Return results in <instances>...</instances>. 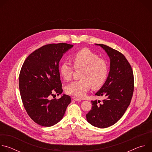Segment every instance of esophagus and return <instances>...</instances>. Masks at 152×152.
<instances>
[{"label": "esophagus", "mask_w": 152, "mask_h": 152, "mask_svg": "<svg viewBox=\"0 0 152 152\" xmlns=\"http://www.w3.org/2000/svg\"><path fill=\"white\" fill-rule=\"evenodd\" d=\"M72 99H73V100H76V101H77V102H80V101H81V99H79V98H77V97H73Z\"/></svg>", "instance_id": "esophagus-1"}]
</instances>
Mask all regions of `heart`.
<instances>
[{
  "label": "heart",
  "instance_id": "1",
  "mask_svg": "<svg viewBox=\"0 0 152 152\" xmlns=\"http://www.w3.org/2000/svg\"><path fill=\"white\" fill-rule=\"evenodd\" d=\"M72 59L75 69H82L80 79L73 81L66 86L67 93L78 97L85 96L93 86L98 88L105 83L108 73L109 65L103 58L88 49H81L75 53ZM74 68L67 61H63L59 66V73L65 80L72 79Z\"/></svg>",
  "mask_w": 152,
  "mask_h": 152
}]
</instances>
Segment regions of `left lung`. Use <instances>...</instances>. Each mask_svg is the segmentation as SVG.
<instances>
[{
    "mask_svg": "<svg viewBox=\"0 0 152 152\" xmlns=\"http://www.w3.org/2000/svg\"><path fill=\"white\" fill-rule=\"evenodd\" d=\"M102 48L110 58V71L108 77L95 95L104 99L91 100L92 108L86 114L88 122L99 128H106L117 123L124 115L131 103L134 90V78L132 67L120 52L102 44Z\"/></svg>",
    "mask_w": 152,
    "mask_h": 152,
    "instance_id": "1",
    "label": "left lung"
}]
</instances>
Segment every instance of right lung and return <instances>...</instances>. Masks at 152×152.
<instances>
[{"instance_id": "add662e5", "label": "right lung", "mask_w": 152, "mask_h": 152, "mask_svg": "<svg viewBox=\"0 0 152 152\" xmlns=\"http://www.w3.org/2000/svg\"><path fill=\"white\" fill-rule=\"evenodd\" d=\"M73 45L67 43L46 45L31 53L19 75V89L23 106L31 118L40 126L50 127L63 118L71 102L69 96L50 99L63 90L59 62Z\"/></svg>"}]
</instances>
